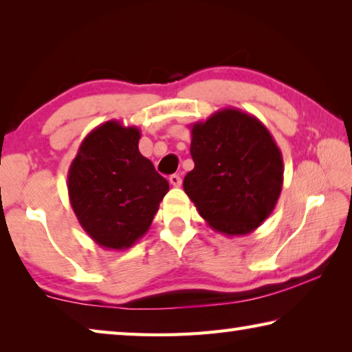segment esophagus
I'll return each mask as SVG.
<instances>
[{
  "mask_svg": "<svg viewBox=\"0 0 352 352\" xmlns=\"http://www.w3.org/2000/svg\"><path fill=\"white\" fill-rule=\"evenodd\" d=\"M169 183L172 184V186L178 188V186H180V184H182V177H180V175H177V174L170 175V177H169Z\"/></svg>",
  "mask_w": 352,
  "mask_h": 352,
  "instance_id": "obj_1",
  "label": "esophagus"
}]
</instances>
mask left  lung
<instances>
[{
  "mask_svg": "<svg viewBox=\"0 0 352 352\" xmlns=\"http://www.w3.org/2000/svg\"><path fill=\"white\" fill-rule=\"evenodd\" d=\"M190 157L184 192L214 231L250 234L275 210L283 155L256 116L228 107L190 124Z\"/></svg>",
  "mask_w": 352,
  "mask_h": 352,
  "instance_id": "8db88e82",
  "label": "left lung"
}]
</instances>
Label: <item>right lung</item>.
<instances>
[{
	"instance_id": "add662e5",
	"label": "right lung",
	"mask_w": 352,
	"mask_h": 352,
	"mask_svg": "<svg viewBox=\"0 0 352 352\" xmlns=\"http://www.w3.org/2000/svg\"><path fill=\"white\" fill-rule=\"evenodd\" d=\"M138 127L107 121L85 136L68 170L69 204L99 247L126 250L151 228L169 183L142 157Z\"/></svg>"
}]
</instances>
